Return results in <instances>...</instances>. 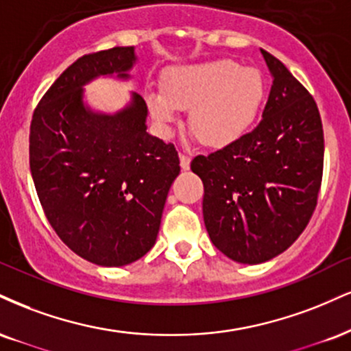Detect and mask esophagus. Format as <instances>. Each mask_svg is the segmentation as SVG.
<instances>
[{
    "label": "esophagus",
    "mask_w": 351,
    "mask_h": 351,
    "mask_svg": "<svg viewBox=\"0 0 351 351\" xmlns=\"http://www.w3.org/2000/svg\"><path fill=\"white\" fill-rule=\"evenodd\" d=\"M189 165H191V158L188 155L180 154V167L181 170H189Z\"/></svg>",
    "instance_id": "34e87169"
}]
</instances>
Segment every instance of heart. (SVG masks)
Instances as JSON below:
<instances>
[{
    "mask_svg": "<svg viewBox=\"0 0 351 351\" xmlns=\"http://www.w3.org/2000/svg\"><path fill=\"white\" fill-rule=\"evenodd\" d=\"M267 98L260 70L234 60H214L173 69L163 82V96L152 93L147 108L168 129L176 111H189V132L209 149H223L255 124Z\"/></svg>",
    "mask_w": 351,
    "mask_h": 351,
    "instance_id": "1",
    "label": "heart"
}]
</instances>
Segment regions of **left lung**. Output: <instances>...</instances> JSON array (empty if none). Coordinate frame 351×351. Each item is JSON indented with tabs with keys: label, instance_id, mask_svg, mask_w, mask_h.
<instances>
[{
	"label": "left lung",
	"instance_id": "obj_1",
	"mask_svg": "<svg viewBox=\"0 0 351 351\" xmlns=\"http://www.w3.org/2000/svg\"><path fill=\"white\" fill-rule=\"evenodd\" d=\"M273 77L263 119L240 141L197 155L202 216L223 255L258 265L296 242L317 206L324 130L317 104L282 63L261 50Z\"/></svg>",
	"mask_w": 351,
	"mask_h": 351
}]
</instances>
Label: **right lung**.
Masks as SVG:
<instances>
[{
	"label": "right lung",
	"instance_id": "add662e5",
	"mask_svg": "<svg viewBox=\"0 0 351 351\" xmlns=\"http://www.w3.org/2000/svg\"><path fill=\"white\" fill-rule=\"evenodd\" d=\"M135 62L134 47L83 55L55 80L31 122L29 163L45 216L66 247L101 267H124L154 247L180 175L173 143L147 132L141 95L114 114L83 99L84 84L129 80Z\"/></svg>",
	"mask_w": 351,
	"mask_h": 351
}]
</instances>
